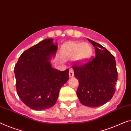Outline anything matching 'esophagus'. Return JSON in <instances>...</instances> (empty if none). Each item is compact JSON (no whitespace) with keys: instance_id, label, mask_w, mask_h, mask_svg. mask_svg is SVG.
Returning <instances> with one entry per match:
<instances>
[{"instance_id":"1","label":"esophagus","mask_w":131,"mask_h":131,"mask_svg":"<svg viewBox=\"0 0 131 131\" xmlns=\"http://www.w3.org/2000/svg\"><path fill=\"white\" fill-rule=\"evenodd\" d=\"M69 76L70 78H72V77H74V71L72 69H71L69 70Z\"/></svg>"}]
</instances>
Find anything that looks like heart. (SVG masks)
I'll return each instance as SVG.
<instances>
[{
	"label": "heart",
	"mask_w": 131,
	"mask_h": 131,
	"mask_svg": "<svg viewBox=\"0 0 131 131\" xmlns=\"http://www.w3.org/2000/svg\"><path fill=\"white\" fill-rule=\"evenodd\" d=\"M61 53L65 59H71L75 57L78 63H85L91 57L92 49L86 43L69 42L62 46Z\"/></svg>",
	"instance_id": "1"
}]
</instances>
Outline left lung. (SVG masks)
Returning a JSON list of instances; mask_svg holds the SVG:
<instances>
[{"mask_svg":"<svg viewBox=\"0 0 131 131\" xmlns=\"http://www.w3.org/2000/svg\"><path fill=\"white\" fill-rule=\"evenodd\" d=\"M95 49V56L83 65L74 64L75 77L79 86L77 94L82 104L91 108L100 106L114 96L118 80L115 57L101 45L88 39Z\"/></svg>","mask_w":131,"mask_h":131,"instance_id":"1","label":"left lung"}]
</instances>
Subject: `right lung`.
<instances>
[{"mask_svg":"<svg viewBox=\"0 0 131 131\" xmlns=\"http://www.w3.org/2000/svg\"><path fill=\"white\" fill-rule=\"evenodd\" d=\"M58 49L53 39H46L23 52L15 66L16 87L20 100L30 109L53 106L61 87L69 79V69L59 71L49 60Z\"/></svg>","mask_w":131,"mask_h":131,"instance_id":"obj_1","label":"right lung"}]
</instances>
